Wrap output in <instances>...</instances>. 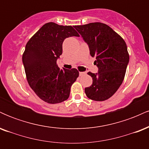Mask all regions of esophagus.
I'll return each mask as SVG.
<instances>
[{"label":"esophagus","mask_w":149,"mask_h":149,"mask_svg":"<svg viewBox=\"0 0 149 149\" xmlns=\"http://www.w3.org/2000/svg\"><path fill=\"white\" fill-rule=\"evenodd\" d=\"M85 74H86V73H85V72H80L79 73L80 76H85Z\"/></svg>","instance_id":"esophagus-1"}]
</instances>
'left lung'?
Returning a JSON list of instances; mask_svg holds the SVG:
<instances>
[{
	"instance_id": "8db88e82",
	"label": "left lung",
	"mask_w": 149,
	"mask_h": 149,
	"mask_svg": "<svg viewBox=\"0 0 149 149\" xmlns=\"http://www.w3.org/2000/svg\"><path fill=\"white\" fill-rule=\"evenodd\" d=\"M73 27L88 45L90 55L96 57L95 62L99 69L97 73H88L92 78V84L85 88V94L92 100H107L124 80L129 63L125 42L110 26L101 22Z\"/></svg>"
}]
</instances>
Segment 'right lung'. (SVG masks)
<instances>
[{
    "label": "right lung",
    "instance_id": "add662e5",
    "mask_svg": "<svg viewBox=\"0 0 149 149\" xmlns=\"http://www.w3.org/2000/svg\"><path fill=\"white\" fill-rule=\"evenodd\" d=\"M71 36H79L71 26L49 22L26 45L22 61L27 81L37 96L47 103L67 100L71 85L79 76L76 69H60L57 64L64 39Z\"/></svg>",
    "mask_w": 149,
    "mask_h": 149
}]
</instances>
